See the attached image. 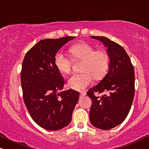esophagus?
Returning a JSON list of instances; mask_svg holds the SVG:
<instances>
[{
    "label": "esophagus",
    "mask_w": 149,
    "mask_h": 149,
    "mask_svg": "<svg viewBox=\"0 0 149 149\" xmlns=\"http://www.w3.org/2000/svg\"><path fill=\"white\" fill-rule=\"evenodd\" d=\"M80 96H85V95H86V92H82L80 93Z\"/></svg>",
    "instance_id": "obj_1"
}]
</instances>
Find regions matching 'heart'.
Masks as SVG:
<instances>
[{
  "mask_svg": "<svg viewBox=\"0 0 149 149\" xmlns=\"http://www.w3.org/2000/svg\"><path fill=\"white\" fill-rule=\"evenodd\" d=\"M69 53L73 60H83L80 70L69 78L68 86L75 90H82L94 80H99L106 74L110 65V56L105 50H96L88 43L82 42L71 46ZM73 62L63 53L58 52L54 56V64L60 73H71Z\"/></svg>",
  "mask_w": 149,
  "mask_h": 149,
  "instance_id": "heart-1",
  "label": "heart"
}]
</instances>
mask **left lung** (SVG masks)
I'll list each match as a JSON object with an SVG mask.
<instances>
[{"mask_svg":"<svg viewBox=\"0 0 149 149\" xmlns=\"http://www.w3.org/2000/svg\"><path fill=\"white\" fill-rule=\"evenodd\" d=\"M91 37L107 48L110 62L105 78L87 92L92 99L89 120L96 128L110 130L121 124L129 113L135 95V71L122 46L107 37Z\"/></svg>","mask_w":149,"mask_h":149,"instance_id":"1","label":"left lung"}]
</instances>
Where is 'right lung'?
I'll return each instance as SVG.
<instances>
[{
    "instance_id": "obj_1",
    "label": "right lung",
    "mask_w": 149,
    "mask_h": 149,
    "mask_svg": "<svg viewBox=\"0 0 149 149\" xmlns=\"http://www.w3.org/2000/svg\"><path fill=\"white\" fill-rule=\"evenodd\" d=\"M75 37L39 41L27 52L21 72L23 97L36 123L48 130L69 124L79 99V92L70 89L60 93L64 80L54 64L59 49Z\"/></svg>"
}]
</instances>
